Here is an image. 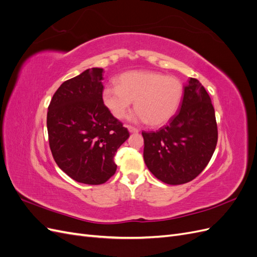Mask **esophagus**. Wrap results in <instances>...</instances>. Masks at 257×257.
<instances>
[{"label":"esophagus","instance_id":"esophagus-1","mask_svg":"<svg viewBox=\"0 0 257 257\" xmlns=\"http://www.w3.org/2000/svg\"><path fill=\"white\" fill-rule=\"evenodd\" d=\"M127 128H128V131H130V133H138V132H139L138 128H136V127H134V126H132V125H127Z\"/></svg>","mask_w":257,"mask_h":257}]
</instances>
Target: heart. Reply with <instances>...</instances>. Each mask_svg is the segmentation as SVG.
Masks as SVG:
<instances>
[{"mask_svg":"<svg viewBox=\"0 0 257 257\" xmlns=\"http://www.w3.org/2000/svg\"><path fill=\"white\" fill-rule=\"evenodd\" d=\"M114 87L103 91V102L116 119H122L134 100L135 118L152 126L173 118L181 105L184 88L174 76L159 72L131 71L116 77Z\"/></svg>","mask_w":257,"mask_h":257,"instance_id":"b5f03b06","label":"heart"}]
</instances>
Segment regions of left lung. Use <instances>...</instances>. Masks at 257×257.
<instances>
[{
    "label": "left lung",
    "instance_id": "8db88e82",
    "mask_svg": "<svg viewBox=\"0 0 257 257\" xmlns=\"http://www.w3.org/2000/svg\"><path fill=\"white\" fill-rule=\"evenodd\" d=\"M142 134L145 163L159 180L173 185L192 181L208 165L217 143L211 98L197 79L190 78L180 110L167 125Z\"/></svg>",
    "mask_w": 257,
    "mask_h": 257
}]
</instances>
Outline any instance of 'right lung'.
I'll use <instances>...</instances> for the list:
<instances>
[{"label": "right lung", "mask_w": 257, "mask_h": 257, "mask_svg": "<svg viewBox=\"0 0 257 257\" xmlns=\"http://www.w3.org/2000/svg\"><path fill=\"white\" fill-rule=\"evenodd\" d=\"M103 68L93 67L64 81L47 112L52 157L58 166L84 184H102L116 170L113 157L130 137L103 102Z\"/></svg>", "instance_id": "obj_1"}]
</instances>
